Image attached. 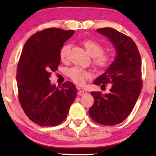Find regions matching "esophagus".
Wrapping results in <instances>:
<instances>
[{
  "mask_svg": "<svg viewBox=\"0 0 156 156\" xmlns=\"http://www.w3.org/2000/svg\"><path fill=\"white\" fill-rule=\"evenodd\" d=\"M87 91L84 90L83 89H78V96H83V95H85V94H87Z\"/></svg>",
  "mask_w": 156,
  "mask_h": 156,
  "instance_id": "1",
  "label": "esophagus"
}]
</instances>
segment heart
Masks as SVG:
<instances>
[{"mask_svg":"<svg viewBox=\"0 0 156 156\" xmlns=\"http://www.w3.org/2000/svg\"><path fill=\"white\" fill-rule=\"evenodd\" d=\"M83 46L87 53L93 56V63L98 69H106L111 65L114 59V56L112 53L103 52L104 48L101 44L91 39H86L82 41ZM71 45H63L59 52L61 60L66 61L68 59L69 53ZM68 75L73 81L79 85H84L89 78L90 73L80 67H73L68 71Z\"/></svg>","mask_w":156,"mask_h":156,"instance_id":"heart-1","label":"heart"}]
</instances>
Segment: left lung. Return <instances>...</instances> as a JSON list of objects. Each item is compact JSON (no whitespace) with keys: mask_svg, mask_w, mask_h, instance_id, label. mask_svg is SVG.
Listing matches in <instances>:
<instances>
[{"mask_svg":"<svg viewBox=\"0 0 156 156\" xmlns=\"http://www.w3.org/2000/svg\"><path fill=\"white\" fill-rule=\"evenodd\" d=\"M108 37L116 51L115 59L94 84L102 87L110 84L108 94L93 91L94 105L89 115L102 125H115L127 119L140 94L141 58L136 44L128 36L112 28L97 30Z\"/></svg>","mask_w":156,"mask_h":156,"instance_id":"left-lung-1","label":"left lung"}]
</instances>
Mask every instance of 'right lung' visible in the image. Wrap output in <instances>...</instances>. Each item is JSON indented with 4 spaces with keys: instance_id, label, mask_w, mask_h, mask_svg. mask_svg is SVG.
Segmentation results:
<instances>
[{
    "instance_id": "1",
    "label": "right lung",
    "mask_w": 156,
    "mask_h": 156,
    "mask_svg": "<svg viewBox=\"0 0 156 156\" xmlns=\"http://www.w3.org/2000/svg\"><path fill=\"white\" fill-rule=\"evenodd\" d=\"M73 34V30L50 28L33 34L23 47L16 72L19 100L28 118L40 126L63 122L77 97L72 82L59 88L49 79L60 63L61 48Z\"/></svg>"
}]
</instances>
